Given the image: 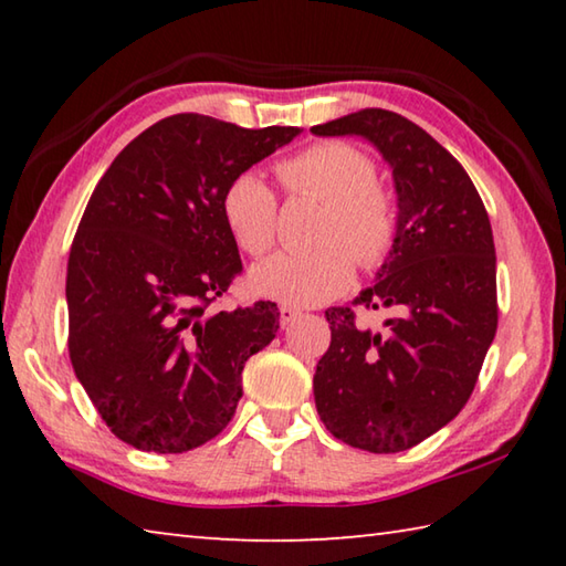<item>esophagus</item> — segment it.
<instances>
[{
	"instance_id": "1",
	"label": "esophagus",
	"mask_w": 566,
	"mask_h": 566,
	"mask_svg": "<svg viewBox=\"0 0 566 566\" xmlns=\"http://www.w3.org/2000/svg\"><path fill=\"white\" fill-rule=\"evenodd\" d=\"M300 314H302V310H296V306H280V324H282V327H290V324L296 319V317H300Z\"/></svg>"
}]
</instances>
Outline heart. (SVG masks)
I'll return each instance as SVG.
<instances>
[{"mask_svg": "<svg viewBox=\"0 0 566 566\" xmlns=\"http://www.w3.org/2000/svg\"><path fill=\"white\" fill-rule=\"evenodd\" d=\"M276 177L292 195L327 202L310 252H280L252 270V290L266 300L310 306L349 290L357 272L387 260L397 239V205L377 185V161L347 142H319L276 165ZM227 232L242 252L260 256L276 239V197L256 171H239L219 197Z\"/></svg>", "mask_w": 566, "mask_h": 566, "instance_id": "obj_1", "label": "heart"}]
</instances>
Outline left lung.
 Wrapping results in <instances>:
<instances>
[{
    "mask_svg": "<svg viewBox=\"0 0 566 566\" xmlns=\"http://www.w3.org/2000/svg\"><path fill=\"white\" fill-rule=\"evenodd\" d=\"M357 134L391 167L397 239L354 306L391 310L385 329L357 327L352 306L324 312L332 344L314 371L329 432L375 454L405 452L449 424L476 385L496 332L492 224L464 167L415 122L361 109L312 127Z\"/></svg>",
    "mask_w": 566,
    "mask_h": 566,
    "instance_id": "left-lung-1",
    "label": "left lung"
}]
</instances>
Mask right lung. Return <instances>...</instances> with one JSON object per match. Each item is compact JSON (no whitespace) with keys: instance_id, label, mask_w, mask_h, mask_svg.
I'll return each instance as SVG.
<instances>
[{"instance_id":"1","label":"right lung","mask_w":566,"mask_h":566,"mask_svg":"<svg viewBox=\"0 0 566 566\" xmlns=\"http://www.w3.org/2000/svg\"><path fill=\"white\" fill-rule=\"evenodd\" d=\"M296 134L175 114L132 139L94 187L66 264L70 359L122 442L189 452L234 417L244 364L274 339L280 312H214L242 272L219 197Z\"/></svg>"}]
</instances>
